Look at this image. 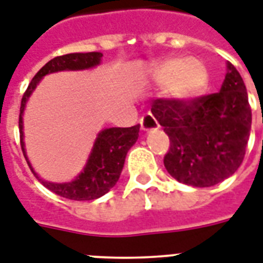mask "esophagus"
I'll return each instance as SVG.
<instances>
[{
	"label": "esophagus",
	"instance_id": "1",
	"mask_svg": "<svg viewBox=\"0 0 263 263\" xmlns=\"http://www.w3.org/2000/svg\"><path fill=\"white\" fill-rule=\"evenodd\" d=\"M140 127H142V131L150 132L153 131V129L159 128V124H158L157 120H155L151 115H146V116H143L142 120H140Z\"/></svg>",
	"mask_w": 263,
	"mask_h": 263
}]
</instances>
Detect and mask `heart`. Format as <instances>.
<instances>
[{
	"instance_id": "b5f03b06",
	"label": "heart",
	"mask_w": 263,
	"mask_h": 263,
	"mask_svg": "<svg viewBox=\"0 0 263 263\" xmlns=\"http://www.w3.org/2000/svg\"><path fill=\"white\" fill-rule=\"evenodd\" d=\"M154 80L166 83V95L178 102L192 101L201 96L208 86L209 74L205 65L194 58L181 62L178 58H168L153 67Z\"/></svg>"
}]
</instances>
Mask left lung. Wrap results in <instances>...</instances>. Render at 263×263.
I'll return each instance as SVG.
<instances>
[{
	"label": "left lung",
	"instance_id": "left-lung-1",
	"mask_svg": "<svg viewBox=\"0 0 263 263\" xmlns=\"http://www.w3.org/2000/svg\"><path fill=\"white\" fill-rule=\"evenodd\" d=\"M151 112L170 139L163 163L178 182L213 186L242 165L251 108L242 77L230 62L220 91L187 102L157 98Z\"/></svg>",
	"mask_w": 263,
	"mask_h": 263
}]
</instances>
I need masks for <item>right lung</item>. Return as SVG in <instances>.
<instances>
[{
	"label": "right lung",
	"mask_w": 263,
	"mask_h": 263,
	"mask_svg": "<svg viewBox=\"0 0 263 263\" xmlns=\"http://www.w3.org/2000/svg\"><path fill=\"white\" fill-rule=\"evenodd\" d=\"M102 54L101 52H74V54H66L62 57H57L47 62L36 76L32 78L31 83L28 85L24 96L21 98L20 117H18V128H20V144L21 150L24 154L27 163L32 173L40 182L61 197L77 200V201H85V200H96L101 197L112 189L120 178L121 170L124 166L125 157L128 150L131 148L138 140L139 128L140 125H134L129 128H106L98 134L96 139L95 146L91 150L86 166L83 167L82 173L71 182L55 183L43 181L37 177L31 163L28 161L27 154L24 148V134H23V113H24L25 104L28 98L35 90L37 83L43 77L51 72L63 71V70H85L100 65Z\"/></svg>",
	"instance_id": "right-lung-1"
}]
</instances>
